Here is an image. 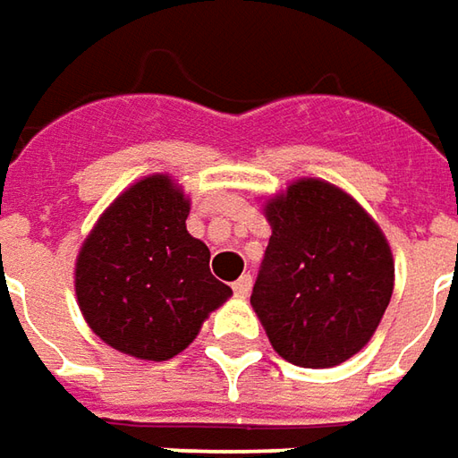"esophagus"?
<instances>
[{
    "label": "esophagus",
    "mask_w": 458,
    "mask_h": 458,
    "mask_svg": "<svg viewBox=\"0 0 458 458\" xmlns=\"http://www.w3.org/2000/svg\"><path fill=\"white\" fill-rule=\"evenodd\" d=\"M250 288H253V278L250 276H241L238 281L233 283V291L238 298H245V295L250 293Z\"/></svg>",
    "instance_id": "34e87169"
}]
</instances>
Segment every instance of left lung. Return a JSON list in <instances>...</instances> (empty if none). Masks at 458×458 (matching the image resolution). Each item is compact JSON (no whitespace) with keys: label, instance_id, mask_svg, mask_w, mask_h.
Returning a JSON list of instances; mask_svg holds the SVG:
<instances>
[{"label":"left lung","instance_id":"obj_1","mask_svg":"<svg viewBox=\"0 0 458 458\" xmlns=\"http://www.w3.org/2000/svg\"><path fill=\"white\" fill-rule=\"evenodd\" d=\"M270 223L250 306L293 366L331 369L371 341L394 293V253L359 200L301 177L263 205Z\"/></svg>","mask_w":458,"mask_h":458}]
</instances>
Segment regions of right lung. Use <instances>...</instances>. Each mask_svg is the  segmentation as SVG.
I'll return each instance as SVG.
<instances>
[{
    "label": "right lung",
    "mask_w": 458,
    "mask_h": 458,
    "mask_svg": "<svg viewBox=\"0 0 458 458\" xmlns=\"http://www.w3.org/2000/svg\"><path fill=\"white\" fill-rule=\"evenodd\" d=\"M182 185L155 173L123 190L74 260V293L92 334L140 360L175 359L233 291L192 238Z\"/></svg>",
    "instance_id": "right-lung-1"
}]
</instances>
